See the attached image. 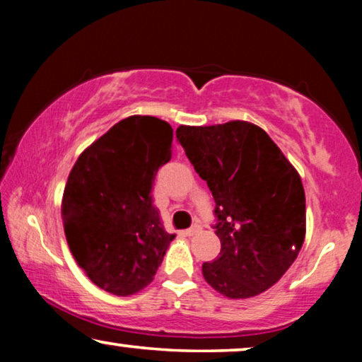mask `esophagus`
<instances>
[{"mask_svg":"<svg viewBox=\"0 0 362 362\" xmlns=\"http://www.w3.org/2000/svg\"><path fill=\"white\" fill-rule=\"evenodd\" d=\"M199 232H201V226L199 224H194L192 227H189V229H186L185 234L187 237H191V235H194V234H199Z\"/></svg>","mask_w":362,"mask_h":362,"instance_id":"esophagus-1","label":"esophagus"}]
</instances>
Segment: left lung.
Here are the masks:
<instances>
[{"label":"left lung","mask_w":362,"mask_h":362,"mask_svg":"<svg viewBox=\"0 0 362 362\" xmlns=\"http://www.w3.org/2000/svg\"><path fill=\"white\" fill-rule=\"evenodd\" d=\"M176 138L216 201L221 252L202 264L204 280L230 300L279 281L303 245L305 189L293 165L254 123L187 127Z\"/></svg>","instance_id":"8db88e82"}]
</instances>
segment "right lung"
<instances>
[{"mask_svg":"<svg viewBox=\"0 0 362 362\" xmlns=\"http://www.w3.org/2000/svg\"><path fill=\"white\" fill-rule=\"evenodd\" d=\"M171 145L168 122L128 117L86 148L69 175L61 207L69 249L108 293L128 296L150 285L175 239L151 199Z\"/></svg>","mask_w":362,"mask_h":362,"instance_id":"1","label":"right lung"}]
</instances>
